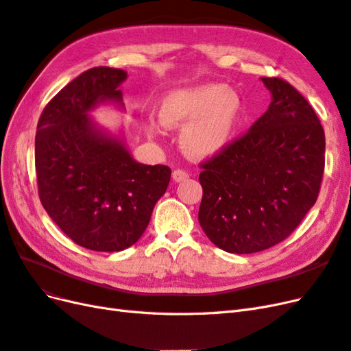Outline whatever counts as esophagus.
I'll list each match as a JSON object with an SVG mask.
<instances>
[{
  "mask_svg": "<svg viewBox=\"0 0 351 351\" xmlns=\"http://www.w3.org/2000/svg\"><path fill=\"white\" fill-rule=\"evenodd\" d=\"M189 178V173L184 171V169H174L173 173V180L176 183H180V182H184V180Z\"/></svg>",
  "mask_w": 351,
  "mask_h": 351,
  "instance_id": "34e87169",
  "label": "esophagus"
}]
</instances>
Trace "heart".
<instances>
[{"label":"heart","instance_id":"1","mask_svg":"<svg viewBox=\"0 0 351 351\" xmlns=\"http://www.w3.org/2000/svg\"><path fill=\"white\" fill-rule=\"evenodd\" d=\"M243 111L240 95L222 84H199L176 89L159 104V120L146 121V132L161 136L167 129L183 126L180 143L186 154L206 158L218 154L234 134Z\"/></svg>","mask_w":351,"mask_h":351}]
</instances>
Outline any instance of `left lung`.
Segmentation results:
<instances>
[{"mask_svg":"<svg viewBox=\"0 0 351 351\" xmlns=\"http://www.w3.org/2000/svg\"><path fill=\"white\" fill-rule=\"evenodd\" d=\"M269 108L239 139L202 162L199 224L228 253L269 249L315 205L325 168V133L289 82L262 77Z\"/></svg>","mask_w":351,"mask_h":351,"instance_id":"8db88e82","label":"left lung"}]
</instances>
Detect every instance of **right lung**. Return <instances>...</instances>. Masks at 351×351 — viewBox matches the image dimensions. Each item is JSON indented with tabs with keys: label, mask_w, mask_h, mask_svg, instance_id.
<instances>
[{
	"label": "right lung",
	"mask_w": 351,
	"mask_h": 351,
	"mask_svg": "<svg viewBox=\"0 0 351 351\" xmlns=\"http://www.w3.org/2000/svg\"><path fill=\"white\" fill-rule=\"evenodd\" d=\"M125 79L111 67L82 73L47 104L36 129L42 206L67 237L97 252H120L139 240L171 178L167 165L134 161L123 139L89 117L104 102L123 107Z\"/></svg>",
	"instance_id": "obj_1"
}]
</instances>
